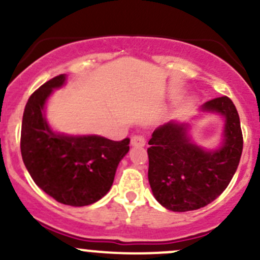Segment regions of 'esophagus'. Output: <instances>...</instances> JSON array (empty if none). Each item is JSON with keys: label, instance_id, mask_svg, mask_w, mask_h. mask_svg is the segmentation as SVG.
<instances>
[{"label": "esophagus", "instance_id": "34e87169", "mask_svg": "<svg viewBox=\"0 0 260 260\" xmlns=\"http://www.w3.org/2000/svg\"><path fill=\"white\" fill-rule=\"evenodd\" d=\"M131 145L133 147H143L146 145V140L143 136H140V135H136L133 136L132 138H131Z\"/></svg>", "mask_w": 260, "mask_h": 260}]
</instances>
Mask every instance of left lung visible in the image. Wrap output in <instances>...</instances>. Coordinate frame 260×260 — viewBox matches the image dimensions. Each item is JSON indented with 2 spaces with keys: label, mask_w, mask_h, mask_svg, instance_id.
<instances>
[{
  "label": "left lung",
  "mask_w": 260,
  "mask_h": 260,
  "mask_svg": "<svg viewBox=\"0 0 260 260\" xmlns=\"http://www.w3.org/2000/svg\"><path fill=\"white\" fill-rule=\"evenodd\" d=\"M204 111L225 117L224 145L205 151L187 137V125H161L148 141V181L156 200L172 211H191L212 203L228 187L239 165L243 133L232 99L219 96L206 102Z\"/></svg>",
  "instance_id": "left-lung-1"
}]
</instances>
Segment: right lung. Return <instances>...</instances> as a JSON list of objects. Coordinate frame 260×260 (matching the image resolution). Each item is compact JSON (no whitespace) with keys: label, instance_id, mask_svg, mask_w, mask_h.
<instances>
[{"label":"right lung","instance_id":"add662e5","mask_svg":"<svg viewBox=\"0 0 260 260\" xmlns=\"http://www.w3.org/2000/svg\"><path fill=\"white\" fill-rule=\"evenodd\" d=\"M64 81V74L57 75L28 98L21 127V154L41 190L57 203L85 206L101 200L112 187L118 164L129 151V138L112 141L52 132L44 117V106L52 89Z\"/></svg>","mask_w":260,"mask_h":260}]
</instances>
